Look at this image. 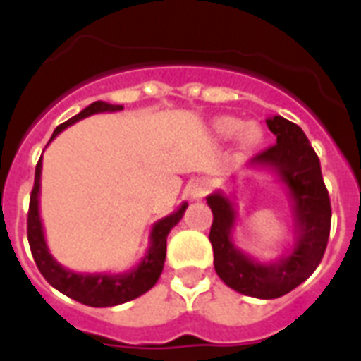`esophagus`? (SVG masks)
Listing matches in <instances>:
<instances>
[{"mask_svg":"<svg viewBox=\"0 0 361 361\" xmlns=\"http://www.w3.org/2000/svg\"><path fill=\"white\" fill-rule=\"evenodd\" d=\"M209 191V185L206 180H195L191 181V185H189V195H191L192 200H202Z\"/></svg>","mask_w":361,"mask_h":361,"instance_id":"esophagus-1","label":"esophagus"}]
</instances>
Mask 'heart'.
Segmentation results:
<instances>
[{
  "instance_id": "b5f03b06",
  "label": "heart",
  "mask_w": 361,
  "mask_h": 361,
  "mask_svg": "<svg viewBox=\"0 0 361 361\" xmlns=\"http://www.w3.org/2000/svg\"><path fill=\"white\" fill-rule=\"evenodd\" d=\"M215 133L223 138H234L240 135V146L245 149L258 146V142L262 140V133L258 129V125L255 123H243L241 120L234 118V116H221L214 121Z\"/></svg>"
}]
</instances>
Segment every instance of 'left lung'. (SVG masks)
I'll return each mask as SVG.
<instances>
[{"instance_id": "obj_1", "label": "left lung", "mask_w": 361, "mask_h": 361, "mask_svg": "<svg viewBox=\"0 0 361 361\" xmlns=\"http://www.w3.org/2000/svg\"><path fill=\"white\" fill-rule=\"evenodd\" d=\"M266 123L277 144L255 155L249 166L268 170L285 183L294 215V247L275 262H258L232 241L238 214L231 198L217 191L206 200L214 214L209 241L217 275L240 294L274 300L302 285L320 264L330 238L331 206L320 161L305 133L281 116L268 118Z\"/></svg>"}]
</instances>
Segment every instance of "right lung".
I'll return each mask as SVG.
<instances>
[{
  "instance_id": "1",
  "label": "right lung",
  "mask_w": 361,
  "mask_h": 361,
  "mask_svg": "<svg viewBox=\"0 0 361 361\" xmlns=\"http://www.w3.org/2000/svg\"><path fill=\"white\" fill-rule=\"evenodd\" d=\"M118 110H123V106L121 104L104 103V101H95V103H92L90 106L82 110L80 114L73 116L71 120L56 127L50 140H54L69 125L84 120L87 116L99 114V112H118ZM41 169L42 155L39 159V163H37L35 183H33V191H31L30 197L27 240H30L33 260H35L37 268L42 274V277L56 290H59L65 296L73 298L76 302L84 303V305H90V307H114V305L130 302V300L146 294L157 283L159 277H161L164 258H166V236L183 217L187 209V202H183L176 212H172V214L163 217V219H159L153 225L152 234H149V247H147L146 255H144L138 266H135L129 271H123V274H76V271L63 268L48 251L44 231H42L41 214H39Z\"/></svg>"
}]
</instances>
